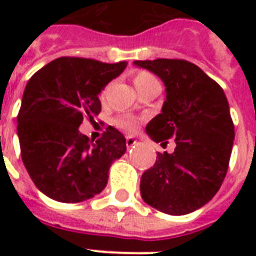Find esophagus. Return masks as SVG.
<instances>
[{
  "mask_svg": "<svg viewBox=\"0 0 256 256\" xmlns=\"http://www.w3.org/2000/svg\"><path fill=\"white\" fill-rule=\"evenodd\" d=\"M136 144H137V140L134 138V137H126V146H128V150L133 148Z\"/></svg>",
  "mask_w": 256,
  "mask_h": 256,
  "instance_id": "obj_1",
  "label": "esophagus"
}]
</instances>
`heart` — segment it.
<instances>
[{
    "mask_svg": "<svg viewBox=\"0 0 256 256\" xmlns=\"http://www.w3.org/2000/svg\"><path fill=\"white\" fill-rule=\"evenodd\" d=\"M156 79L148 72H138L136 74V76H134L133 82H134V86H136V89L137 88H141V86H144L146 84H150V82H155ZM115 124H116L118 128H122L124 132H134L137 126H138V120L136 119V118H132V116H120V118H116L115 119Z\"/></svg>",
    "mask_w": 256,
    "mask_h": 256,
    "instance_id": "obj_1",
    "label": "heart"
}]
</instances>
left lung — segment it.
Masks as SVG:
<instances>
[{"label":"left lung","mask_w":256,"mask_h":256,"mask_svg":"<svg viewBox=\"0 0 256 256\" xmlns=\"http://www.w3.org/2000/svg\"><path fill=\"white\" fill-rule=\"evenodd\" d=\"M162 79L166 98L162 112L146 124L155 142L174 137L172 154H158L141 177V196L150 207L185 215L207 204L225 180L234 126L224 90L202 68L185 60L134 62Z\"/></svg>","instance_id":"8db88e82"}]
</instances>
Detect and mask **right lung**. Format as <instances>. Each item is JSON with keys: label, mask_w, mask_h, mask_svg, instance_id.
Returning a JSON list of instances; mask_svg holds the SVG:
<instances>
[{"label": "right lung", "mask_w": 256, "mask_h": 256, "mask_svg": "<svg viewBox=\"0 0 256 256\" xmlns=\"http://www.w3.org/2000/svg\"><path fill=\"white\" fill-rule=\"evenodd\" d=\"M126 66L60 58L26 84L18 115L22 160L48 198L79 203L106 186L110 167L126 152V138L108 126L94 142L78 128L84 116L93 119L100 114L98 94Z\"/></svg>", "instance_id": "right-lung-1"}]
</instances>
